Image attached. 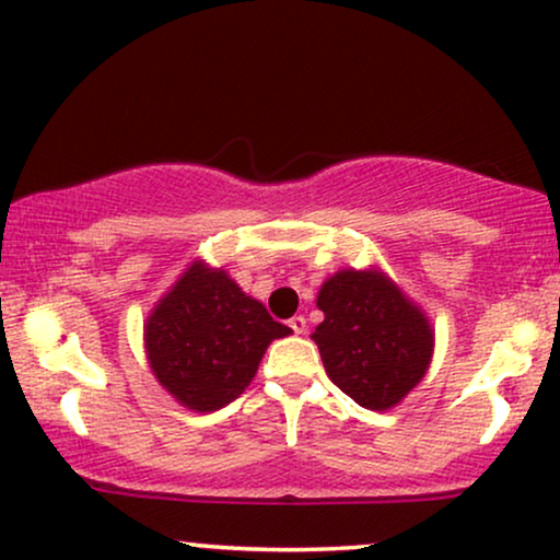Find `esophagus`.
I'll use <instances>...</instances> for the list:
<instances>
[{
	"label": "esophagus",
	"mask_w": 560,
	"mask_h": 560,
	"mask_svg": "<svg viewBox=\"0 0 560 560\" xmlns=\"http://www.w3.org/2000/svg\"><path fill=\"white\" fill-rule=\"evenodd\" d=\"M289 328H292V330L296 332V336H302V332L307 330V317H304V315H294L292 320H289Z\"/></svg>",
	"instance_id": "obj_1"
}]
</instances>
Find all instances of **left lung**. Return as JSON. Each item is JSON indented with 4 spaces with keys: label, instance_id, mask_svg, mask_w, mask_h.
Wrapping results in <instances>:
<instances>
[{
    "label": "left lung",
    "instance_id": "1",
    "mask_svg": "<svg viewBox=\"0 0 560 560\" xmlns=\"http://www.w3.org/2000/svg\"><path fill=\"white\" fill-rule=\"evenodd\" d=\"M317 307L325 320L313 341L325 372L359 406H398L423 380L434 353V330L377 268L332 273L317 292Z\"/></svg>",
    "mask_w": 560,
    "mask_h": 560
}]
</instances>
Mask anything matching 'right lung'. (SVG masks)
<instances>
[{"instance_id":"right-lung-1","label":"right lung","mask_w":560,"mask_h":560,"mask_svg":"<svg viewBox=\"0 0 560 560\" xmlns=\"http://www.w3.org/2000/svg\"><path fill=\"white\" fill-rule=\"evenodd\" d=\"M289 332L222 268L194 260L147 317L144 346L160 385L209 413L245 393L268 343Z\"/></svg>"}]
</instances>
